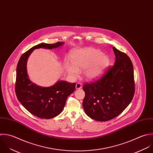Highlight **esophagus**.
I'll use <instances>...</instances> for the list:
<instances>
[{
    "mask_svg": "<svg viewBox=\"0 0 153 153\" xmlns=\"http://www.w3.org/2000/svg\"><path fill=\"white\" fill-rule=\"evenodd\" d=\"M82 85L80 83H76V88L77 89H80V88H82Z\"/></svg>",
    "mask_w": 153,
    "mask_h": 153,
    "instance_id": "esophagus-1",
    "label": "esophagus"
}]
</instances>
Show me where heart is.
<instances>
[{"mask_svg": "<svg viewBox=\"0 0 153 153\" xmlns=\"http://www.w3.org/2000/svg\"><path fill=\"white\" fill-rule=\"evenodd\" d=\"M71 61H65V68L68 74L77 77L80 70L86 68L87 79L94 80L101 76L109 64V58L100 50L94 48L80 49L73 52Z\"/></svg>", "mask_w": 153, "mask_h": 153, "instance_id": "1", "label": "heart"}]
</instances>
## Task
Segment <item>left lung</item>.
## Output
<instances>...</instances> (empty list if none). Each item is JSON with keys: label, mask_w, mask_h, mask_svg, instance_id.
I'll use <instances>...</instances> for the list:
<instances>
[{"label": "left lung", "mask_w": 153, "mask_h": 153, "mask_svg": "<svg viewBox=\"0 0 153 153\" xmlns=\"http://www.w3.org/2000/svg\"><path fill=\"white\" fill-rule=\"evenodd\" d=\"M113 49L114 65L100 79L83 86L84 110L89 117L99 122L110 120L121 114L135 94L132 62L125 53L114 47Z\"/></svg>", "instance_id": "1"}]
</instances>
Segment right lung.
<instances>
[{"mask_svg": "<svg viewBox=\"0 0 153 153\" xmlns=\"http://www.w3.org/2000/svg\"><path fill=\"white\" fill-rule=\"evenodd\" d=\"M62 44V42H58L53 44L42 43L36 45L21 56L17 64L15 87L16 97L27 111L41 119H51L61 113L67 97L75 91L76 83L59 81L50 87L38 86L28 79L27 61L35 49L43 48L51 49Z\"/></svg>", "mask_w": 153, "mask_h": 153, "instance_id": "obj_1", "label": "right lung"}]
</instances>
